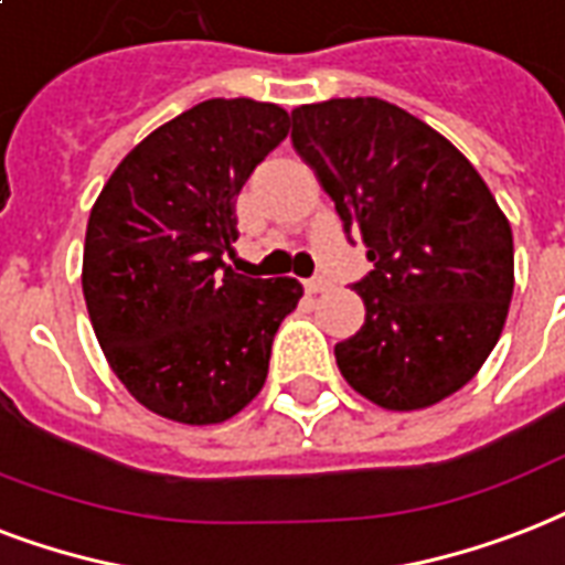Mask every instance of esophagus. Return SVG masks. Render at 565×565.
<instances>
[{
	"mask_svg": "<svg viewBox=\"0 0 565 565\" xmlns=\"http://www.w3.org/2000/svg\"><path fill=\"white\" fill-rule=\"evenodd\" d=\"M303 288L309 291V295H321V291H327V288H330V279L312 277V279H306Z\"/></svg>",
	"mask_w": 565,
	"mask_h": 565,
	"instance_id": "esophagus-1",
	"label": "esophagus"
}]
</instances>
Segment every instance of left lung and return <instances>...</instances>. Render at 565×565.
<instances>
[{"instance_id": "left-lung-1", "label": "left lung", "mask_w": 565, "mask_h": 565, "mask_svg": "<svg viewBox=\"0 0 565 565\" xmlns=\"http://www.w3.org/2000/svg\"><path fill=\"white\" fill-rule=\"evenodd\" d=\"M291 143L332 196L348 238L374 270L353 282L365 303L335 362L383 409H424L487 362L513 297V230L448 138L377 99H327L291 111Z\"/></svg>"}]
</instances>
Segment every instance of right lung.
I'll use <instances>...</instances> for the list:
<instances>
[{
  "instance_id": "add662e5",
  "label": "right lung",
  "mask_w": 565,
  "mask_h": 565,
  "mask_svg": "<svg viewBox=\"0 0 565 565\" xmlns=\"http://www.w3.org/2000/svg\"><path fill=\"white\" fill-rule=\"evenodd\" d=\"M291 117L205 99L150 132L96 196L82 291L105 360L161 418L221 424L268 377L270 344L303 286L235 274L233 203Z\"/></svg>"
}]
</instances>
